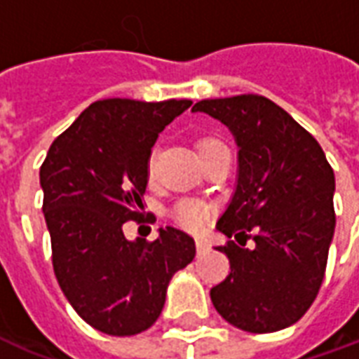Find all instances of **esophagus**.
<instances>
[{"label": "esophagus", "instance_id": "1", "mask_svg": "<svg viewBox=\"0 0 359 359\" xmlns=\"http://www.w3.org/2000/svg\"><path fill=\"white\" fill-rule=\"evenodd\" d=\"M196 248L199 252H205V250H209V243L205 239H196Z\"/></svg>", "mask_w": 359, "mask_h": 359}]
</instances>
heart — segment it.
<instances>
[{"label":"heart","instance_id":"heart-1","mask_svg":"<svg viewBox=\"0 0 359 359\" xmlns=\"http://www.w3.org/2000/svg\"><path fill=\"white\" fill-rule=\"evenodd\" d=\"M218 149H224V143L220 139H216V137H199L198 141H196V150H198L199 158L212 154ZM156 158H158V150L154 149L150 152L149 161H147V175H149V179H154ZM173 216L182 228L190 229V231H199L205 226V222H207L209 210L205 209L203 205L196 203V201H180L173 209Z\"/></svg>","mask_w":359,"mask_h":359}]
</instances>
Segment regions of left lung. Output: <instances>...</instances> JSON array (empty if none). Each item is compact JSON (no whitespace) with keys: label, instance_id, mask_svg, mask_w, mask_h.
I'll list each match as a JSON object with an SVG mask.
<instances>
[{"label":"left lung","instance_id":"1","mask_svg":"<svg viewBox=\"0 0 359 359\" xmlns=\"http://www.w3.org/2000/svg\"><path fill=\"white\" fill-rule=\"evenodd\" d=\"M191 111L228 126L239 147L237 188L216 229L241 246H216L231 271L210 288L212 305L243 332L284 330L307 313L324 280L335 231L332 165L318 141L264 95L203 100Z\"/></svg>","mask_w":359,"mask_h":359}]
</instances>
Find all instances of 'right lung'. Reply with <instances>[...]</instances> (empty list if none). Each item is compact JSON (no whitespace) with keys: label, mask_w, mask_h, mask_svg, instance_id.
I'll return each mask as SVG.
<instances>
[{"label":"right lung","mask_w":359,"mask_h":359,"mask_svg":"<svg viewBox=\"0 0 359 359\" xmlns=\"http://www.w3.org/2000/svg\"><path fill=\"white\" fill-rule=\"evenodd\" d=\"M191 105L95 101L54 139L39 171L52 267L71 307L107 335H135L161 314L169 280L196 256L190 235L173 226L156 241H128L141 222L147 161L160 131Z\"/></svg>","instance_id":"right-lung-1"}]
</instances>
